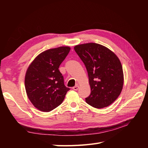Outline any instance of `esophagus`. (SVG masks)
<instances>
[{
    "label": "esophagus",
    "mask_w": 148,
    "mask_h": 148,
    "mask_svg": "<svg viewBox=\"0 0 148 148\" xmlns=\"http://www.w3.org/2000/svg\"><path fill=\"white\" fill-rule=\"evenodd\" d=\"M72 89H73L74 90H77L78 89H79V86L78 85H76V86H74L73 88H72Z\"/></svg>",
    "instance_id": "obj_1"
}]
</instances>
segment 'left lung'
Segmentation results:
<instances>
[{
	"instance_id": "1",
	"label": "left lung",
	"mask_w": 148,
	"mask_h": 148,
	"mask_svg": "<svg viewBox=\"0 0 148 148\" xmlns=\"http://www.w3.org/2000/svg\"><path fill=\"white\" fill-rule=\"evenodd\" d=\"M85 65L91 93L85 99L88 104L101 109L117 99L123 89L124 76L121 62L114 52L97 43L74 46Z\"/></svg>"
}]
</instances>
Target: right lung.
<instances>
[{"label": "right lung", "mask_w": 148, "mask_h": 148, "mask_svg": "<svg viewBox=\"0 0 148 148\" xmlns=\"http://www.w3.org/2000/svg\"><path fill=\"white\" fill-rule=\"evenodd\" d=\"M71 48L61 46L40 53L29 65L25 76L28 98L33 106L42 112H49L64 101L70 90L64 85L59 66Z\"/></svg>", "instance_id": "obj_1"}]
</instances>
